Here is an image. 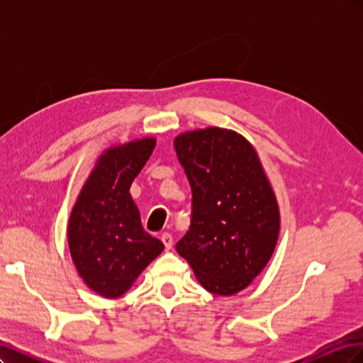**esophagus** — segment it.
I'll list each match as a JSON object with an SVG mask.
<instances>
[{"mask_svg":"<svg viewBox=\"0 0 363 363\" xmlns=\"http://www.w3.org/2000/svg\"><path fill=\"white\" fill-rule=\"evenodd\" d=\"M160 239H162V242H163L164 248H167V250H171V248H172L174 239H172V236H171L169 233H163V235L160 236Z\"/></svg>","mask_w":363,"mask_h":363,"instance_id":"34e87169","label":"esophagus"}]
</instances>
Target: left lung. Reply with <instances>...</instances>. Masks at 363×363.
Returning a JSON list of instances; mask_svg holds the SVG:
<instances>
[{"label":"left lung","mask_w":363,"mask_h":363,"mask_svg":"<svg viewBox=\"0 0 363 363\" xmlns=\"http://www.w3.org/2000/svg\"><path fill=\"white\" fill-rule=\"evenodd\" d=\"M174 148L192 191L191 227L175 250L206 291L233 295L259 276L276 248V195L257 152L236 131H188Z\"/></svg>","instance_id":"1"}]
</instances>
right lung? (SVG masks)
I'll use <instances>...</instances> for the list:
<instances>
[{
	"mask_svg": "<svg viewBox=\"0 0 363 363\" xmlns=\"http://www.w3.org/2000/svg\"><path fill=\"white\" fill-rule=\"evenodd\" d=\"M155 145L156 139L145 138L108 148L98 159L69 216L74 265L87 286L106 298L127 292L164 248L142 227L130 195V186Z\"/></svg>",
	"mask_w": 363,
	"mask_h": 363,
	"instance_id": "right-lung-1",
	"label": "right lung"
}]
</instances>
